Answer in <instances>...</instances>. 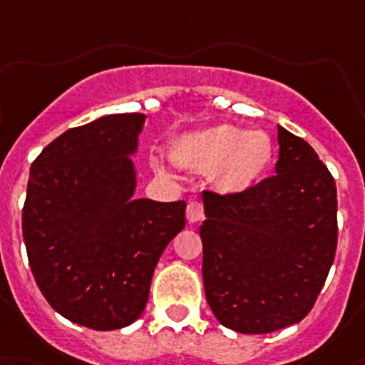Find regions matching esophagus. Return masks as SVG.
<instances>
[{"mask_svg": "<svg viewBox=\"0 0 365 365\" xmlns=\"http://www.w3.org/2000/svg\"><path fill=\"white\" fill-rule=\"evenodd\" d=\"M204 218V204L202 200H191L187 205V220L198 222Z\"/></svg>", "mask_w": 365, "mask_h": 365, "instance_id": "1", "label": "esophagus"}]
</instances>
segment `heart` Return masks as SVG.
Segmentation results:
<instances>
[{"instance_id":"b5f03b06","label":"heart","mask_w":365,"mask_h":365,"mask_svg":"<svg viewBox=\"0 0 365 365\" xmlns=\"http://www.w3.org/2000/svg\"><path fill=\"white\" fill-rule=\"evenodd\" d=\"M173 158L189 169H213L220 189L240 192L255 185L268 169L272 141L259 130L215 125L176 139Z\"/></svg>"}]
</instances>
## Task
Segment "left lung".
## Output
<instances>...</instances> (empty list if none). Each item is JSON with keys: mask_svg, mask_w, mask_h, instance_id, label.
<instances>
[{"mask_svg": "<svg viewBox=\"0 0 365 365\" xmlns=\"http://www.w3.org/2000/svg\"><path fill=\"white\" fill-rule=\"evenodd\" d=\"M275 174L240 192L204 191V288L218 322L266 334L309 314L338 244L336 183L305 139L277 126Z\"/></svg>", "mask_w": 365, "mask_h": 365, "instance_id": "1", "label": "left lung"}]
</instances>
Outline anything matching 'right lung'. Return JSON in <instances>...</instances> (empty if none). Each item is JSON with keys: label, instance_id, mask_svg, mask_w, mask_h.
<instances>
[{"label": "right lung", "instance_id": "obj_1", "mask_svg": "<svg viewBox=\"0 0 365 365\" xmlns=\"http://www.w3.org/2000/svg\"><path fill=\"white\" fill-rule=\"evenodd\" d=\"M143 113L104 115L51 141L31 165L21 230L31 270L53 309L113 331L141 316L154 268L185 227V202L134 200Z\"/></svg>", "mask_w": 365, "mask_h": 365}]
</instances>
